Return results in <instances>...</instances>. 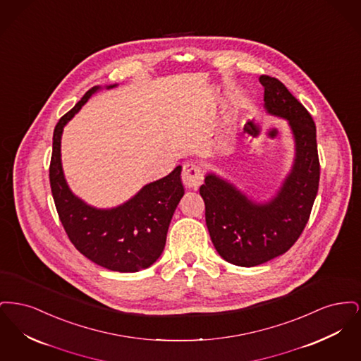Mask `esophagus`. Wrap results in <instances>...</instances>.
<instances>
[{
	"label": "esophagus",
	"instance_id": "1",
	"mask_svg": "<svg viewBox=\"0 0 361 361\" xmlns=\"http://www.w3.org/2000/svg\"><path fill=\"white\" fill-rule=\"evenodd\" d=\"M181 178L187 188H197L199 185H202V183L204 180V172L200 165H197L195 162H187L183 166Z\"/></svg>",
	"mask_w": 361,
	"mask_h": 361
}]
</instances>
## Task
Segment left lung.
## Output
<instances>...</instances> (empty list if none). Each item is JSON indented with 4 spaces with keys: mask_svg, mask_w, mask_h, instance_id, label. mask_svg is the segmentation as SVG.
I'll return each instance as SVG.
<instances>
[{
    "mask_svg": "<svg viewBox=\"0 0 361 361\" xmlns=\"http://www.w3.org/2000/svg\"><path fill=\"white\" fill-rule=\"evenodd\" d=\"M259 82L267 112L291 127L296 152L291 172L275 197L262 204L212 173L200 187L211 240L221 257L238 267L284 255L309 222L319 185L317 128L309 111L277 78L261 75Z\"/></svg>",
    "mask_w": 361,
    "mask_h": 361,
    "instance_id": "left-lung-1",
    "label": "left lung"
}]
</instances>
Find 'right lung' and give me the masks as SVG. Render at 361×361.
I'll return each mask as SVG.
<instances>
[{"instance_id":"obj_1","label":"right lung","mask_w":361,"mask_h":361,"mask_svg":"<svg viewBox=\"0 0 361 361\" xmlns=\"http://www.w3.org/2000/svg\"><path fill=\"white\" fill-rule=\"evenodd\" d=\"M99 89H89L55 126L50 162L52 197L63 228L80 253L109 271L137 272L153 265L164 252L174 209L184 195L181 166L111 209L87 206L77 197L62 171L61 137L68 121Z\"/></svg>"}]
</instances>
